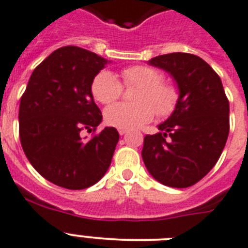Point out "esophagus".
<instances>
[{"label":"esophagus","mask_w":248,"mask_h":248,"mask_svg":"<svg viewBox=\"0 0 248 248\" xmlns=\"http://www.w3.org/2000/svg\"><path fill=\"white\" fill-rule=\"evenodd\" d=\"M118 132H119L120 136H124V134H126V132H128V130H126V129H119Z\"/></svg>","instance_id":"esophagus-1"}]
</instances>
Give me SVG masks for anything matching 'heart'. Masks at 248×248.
Returning <instances> with one entry per match:
<instances>
[{
  "label": "heart",
  "instance_id": "b5f03b06",
  "mask_svg": "<svg viewBox=\"0 0 248 248\" xmlns=\"http://www.w3.org/2000/svg\"><path fill=\"white\" fill-rule=\"evenodd\" d=\"M125 86H139L134 104L120 102L109 106L104 112L108 125L119 129L142 126L155 118L171 115L179 102V90L165 82V75L151 65H133L122 72ZM123 83L110 71H101L92 81V95L101 104H112L123 93Z\"/></svg>",
  "mask_w": 248,
  "mask_h": 248
}]
</instances>
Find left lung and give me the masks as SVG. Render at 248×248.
I'll use <instances>...</instances> for the list:
<instances>
[{
    "label": "left lung",
    "mask_w": 248,
    "mask_h": 248,
    "mask_svg": "<svg viewBox=\"0 0 248 248\" xmlns=\"http://www.w3.org/2000/svg\"><path fill=\"white\" fill-rule=\"evenodd\" d=\"M151 65L162 68L179 86L172 115L159 133L144 137L142 157L149 173L171 187H189L216 166L230 133V102L219 76L190 53L158 55Z\"/></svg>",
    "instance_id": "obj_1"
}]
</instances>
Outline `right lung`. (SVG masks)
<instances>
[{"mask_svg": "<svg viewBox=\"0 0 248 248\" xmlns=\"http://www.w3.org/2000/svg\"><path fill=\"white\" fill-rule=\"evenodd\" d=\"M108 61L63 46L34 69L18 109V133L29 162L50 183L69 190L95 185L109 169L119 140L115 128L96 133L102 114L92 81ZM93 132L91 139L82 132Z\"/></svg>", "mask_w": 248, "mask_h": 248, "instance_id": "add662e5", "label": "right lung"}]
</instances>
